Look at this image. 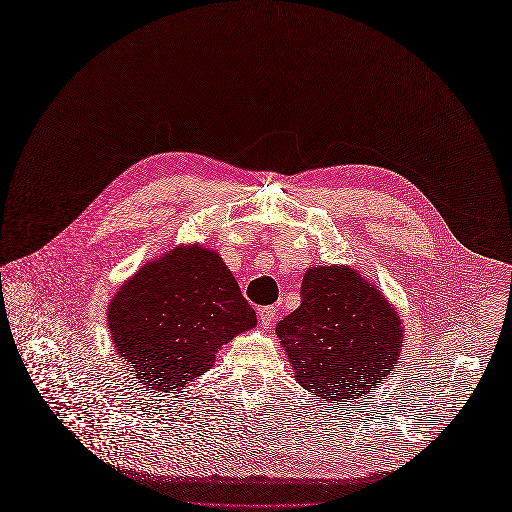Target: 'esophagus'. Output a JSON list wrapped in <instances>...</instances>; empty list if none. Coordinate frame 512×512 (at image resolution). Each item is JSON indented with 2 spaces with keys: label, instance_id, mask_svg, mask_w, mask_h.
<instances>
[{
  "label": "esophagus",
  "instance_id": "1",
  "mask_svg": "<svg viewBox=\"0 0 512 512\" xmlns=\"http://www.w3.org/2000/svg\"><path fill=\"white\" fill-rule=\"evenodd\" d=\"M258 318H260V324H262L264 328H270L272 322H274V318H276V308H274V306H264V308H260Z\"/></svg>",
  "mask_w": 512,
  "mask_h": 512
}]
</instances>
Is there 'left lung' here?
Returning <instances> with one entry per match:
<instances>
[{"label":"left lung","instance_id":"1","mask_svg":"<svg viewBox=\"0 0 512 512\" xmlns=\"http://www.w3.org/2000/svg\"><path fill=\"white\" fill-rule=\"evenodd\" d=\"M302 302L276 324L294 378L326 402L372 394L396 366L404 326L382 290L352 266H312Z\"/></svg>","mask_w":512,"mask_h":512}]
</instances>
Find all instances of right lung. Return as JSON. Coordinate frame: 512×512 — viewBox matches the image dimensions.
<instances>
[{
    "instance_id": "right-lung-1",
    "label": "right lung",
    "mask_w": 512,
    "mask_h": 512,
    "mask_svg": "<svg viewBox=\"0 0 512 512\" xmlns=\"http://www.w3.org/2000/svg\"><path fill=\"white\" fill-rule=\"evenodd\" d=\"M122 364L148 390H184L218 350L256 326V312L220 254L180 244L144 264L108 304Z\"/></svg>"
}]
</instances>
